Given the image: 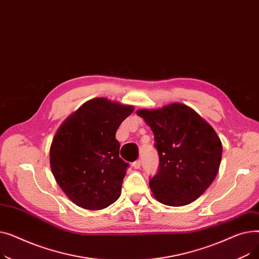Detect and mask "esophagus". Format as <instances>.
<instances>
[{"label":"esophagus","instance_id":"obj_1","mask_svg":"<svg viewBox=\"0 0 259 259\" xmlns=\"http://www.w3.org/2000/svg\"><path fill=\"white\" fill-rule=\"evenodd\" d=\"M132 166H133V168H134V169H140V168H141V166H142V161H141V159H138L137 161H134L133 164H132Z\"/></svg>","mask_w":259,"mask_h":259}]
</instances>
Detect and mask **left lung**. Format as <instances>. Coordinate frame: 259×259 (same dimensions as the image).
<instances>
[{
    "label": "left lung",
    "mask_w": 259,
    "mask_h": 259,
    "mask_svg": "<svg viewBox=\"0 0 259 259\" xmlns=\"http://www.w3.org/2000/svg\"><path fill=\"white\" fill-rule=\"evenodd\" d=\"M137 114L151 128L159 170L149 182L155 199L181 207L196 200L219 173L223 145L208 121L192 108L172 103Z\"/></svg>",
    "instance_id": "1"
}]
</instances>
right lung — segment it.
<instances>
[{
  "instance_id": "add662e5",
  "label": "right lung",
  "mask_w": 259,
  "mask_h": 259,
  "mask_svg": "<svg viewBox=\"0 0 259 259\" xmlns=\"http://www.w3.org/2000/svg\"><path fill=\"white\" fill-rule=\"evenodd\" d=\"M133 110V106L95 98L58 129L50 146V168L76 206L102 210L118 199L129 165L119 157L115 133Z\"/></svg>"
}]
</instances>
